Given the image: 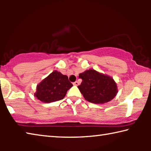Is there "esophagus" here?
Returning a JSON list of instances; mask_svg holds the SVG:
<instances>
[{"mask_svg":"<svg viewBox=\"0 0 151 151\" xmlns=\"http://www.w3.org/2000/svg\"><path fill=\"white\" fill-rule=\"evenodd\" d=\"M73 85H75V86H78L79 85V83L78 81H75V83H73Z\"/></svg>","mask_w":151,"mask_h":151,"instance_id":"1","label":"esophagus"}]
</instances>
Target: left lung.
Masks as SVG:
<instances>
[{"label": "left lung", "mask_w": 151, "mask_h": 151, "mask_svg": "<svg viewBox=\"0 0 151 151\" xmlns=\"http://www.w3.org/2000/svg\"><path fill=\"white\" fill-rule=\"evenodd\" d=\"M81 84L78 86L84 98L94 104H103L111 101L118 93L114 79L106 75L89 69L79 74Z\"/></svg>", "instance_id": "obj_1"}]
</instances>
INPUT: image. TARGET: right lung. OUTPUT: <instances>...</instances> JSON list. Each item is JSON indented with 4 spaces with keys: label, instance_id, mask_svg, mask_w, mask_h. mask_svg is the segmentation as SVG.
<instances>
[{
    "label": "right lung",
    "instance_id": "obj_1",
    "mask_svg": "<svg viewBox=\"0 0 151 151\" xmlns=\"http://www.w3.org/2000/svg\"><path fill=\"white\" fill-rule=\"evenodd\" d=\"M72 86L67 76L55 70L37 86L35 96L43 103H50L63 99Z\"/></svg>",
    "mask_w": 151,
    "mask_h": 151
}]
</instances>
